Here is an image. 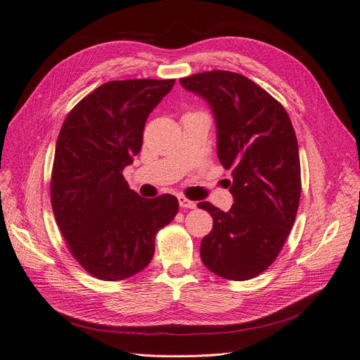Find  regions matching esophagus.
Here are the masks:
<instances>
[{
    "mask_svg": "<svg viewBox=\"0 0 360 360\" xmlns=\"http://www.w3.org/2000/svg\"><path fill=\"white\" fill-rule=\"evenodd\" d=\"M179 204L180 207H183V209H197V202H193L184 197H179Z\"/></svg>",
    "mask_w": 360,
    "mask_h": 360,
    "instance_id": "1",
    "label": "esophagus"
}]
</instances>
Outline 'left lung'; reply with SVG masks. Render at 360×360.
Listing matches in <instances>:
<instances>
[{"label": "left lung", "instance_id": "1", "mask_svg": "<svg viewBox=\"0 0 360 360\" xmlns=\"http://www.w3.org/2000/svg\"><path fill=\"white\" fill-rule=\"evenodd\" d=\"M180 84L209 103L217 158L225 169H233L231 209L198 204L213 217V230L201 242V259L217 276L250 279L274 263L296 219L300 200L296 134L282 105L243 75L204 72Z\"/></svg>", "mask_w": 360, "mask_h": 360}]
</instances>
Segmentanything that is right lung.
Instances as JSON below:
<instances>
[{"label":"right lung","instance_id":"1","mask_svg":"<svg viewBox=\"0 0 360 360\" xmlns=\"http://www.w3.org/2000/svg\"><path fill=\"white\" fill-rule=\"evenodd\" d=\"M174 84L106 82L73 108L60 130L52 210L72 255L97 279L122 281L146 269L156 233L179 212L176 197L143 198L123 177L141 151L150 112Z\"/></svg>","mask_w":360,"mask_h":360}]
</instances>
